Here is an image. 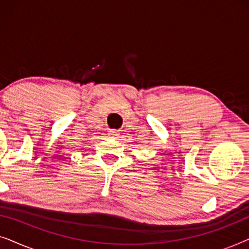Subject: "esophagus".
Masks as SVG:
<instances>
[{
    "label": "esophagus",
    "instance_id": "1",
    "mask_svg": "<svg viewBox=\"0 0 249 249\" xmlns=\"http://www.w3.org/2000/svg\"><path fill=\"white\" fill-rule=\"evenodd\" d=\"M108 135H110L112 138H118L119 131L118 130H110V131H108Z\"/></svg>",
    "mask_w": 249,
    "mask_h": 249
}]
</instances>
